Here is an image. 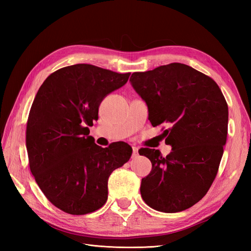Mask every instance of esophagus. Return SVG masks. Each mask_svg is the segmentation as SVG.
Segmentation results:
<instances>
[{
    "mask_svg": "<svg viewBox=\"0 0 251 251\" xmlns=\"http://www.w3.org/2000/svg\"><path fill=\"white\" fill-rule=\"evenodd\" d=\"M137 156H138V149L133 147V155H132V157H133V158H136Z\"/></svg>",
    "mask_w": 251,
    "mask_h": 251,
    "instance_id": "obj_1",
    "label": "esophagus"
}]
</instances>
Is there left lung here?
<instances>
[{
	"mask_svg": "<svg viewBox=\"0 0 251 251\" xmlns=\"http://www.w3.org/2000/svg\"><path fill=\"white\" fill-rule=\"evenodd\" d=\"M131 85L146 101L153 126L162 133L172 151L141 149L151 171L142 178L140 193L150 207L178 212L192 207L214 182L227 138L228 107L214 79L184 64L173 63L135 72Z\"/></svg>",
	"mask_w": 251,
	"mask_h": 251,
	"instance_id": "8db88e82",
	"label": "left lung"
}]
</instances>
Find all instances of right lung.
Here are the masks:
<instances>
[{
    "instance_id": "1",
    "label": "right lung",
    "mask_w": 251,
    "mask_h": 251,
    "mask_svg": "<svg viewBox=\"0 0 251 251\" xmlns=\"http://www.w3.org/2000/svg\"><path fill=\"white\" fill-rule=\"evenodd\" d=\"M130 74L77 64L50 74L37 91L26 130L30 171L47 199L68 214L100 209L110 175L132 156L128 144L103 149L89 136L102 100Z\"/></svg>"
}]
</instances>
